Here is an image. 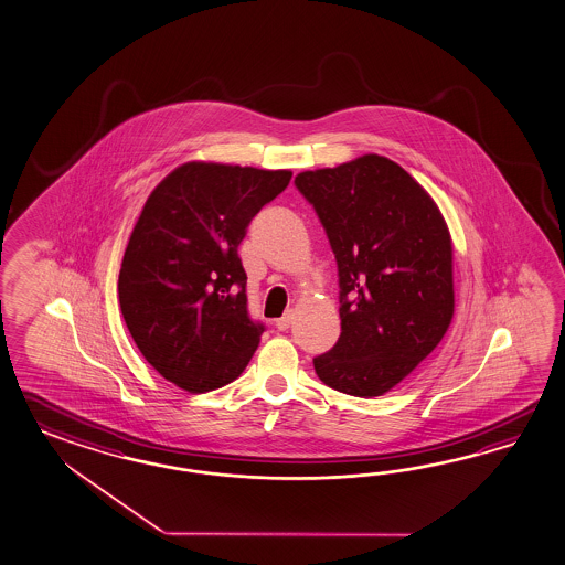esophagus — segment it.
Listing matches in <instances>:
<instances>
[{"label": "esophagus", "instance_id": "34e87169", "mask_svg": "<svg viewBox=\"0 0 565 565\" xmlns=\"http://www.w3.org/2000/svg\"><path fill=\"white\" fill-rule=\"evenodd\" d=\"M291 320H294V315L288 312V315H284L281 318H277L276 327L279 331H288L289 324H291Z\"/></svg>", "mask_w": 565, "mask_h": 565}]
</instances>
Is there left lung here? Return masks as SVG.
<instances>
[{
    "instance_id": "1",
    "label": "left lung",
    "mask_w": 565,
    "mask_h": 565,
    "mask_svg": "<svg viewBox=\"0 0 565 565\" xmlns=\"http://www.w3.org/2000/svg\"><path fill=\"white\" fill-rule=\"evenodd\" d=\"M296 188L331 243L341 337L315 359L324 384L384 396L433 353L454 320V245L427 190L382 154L303 171Z\"/></svg>"
}]
</instances>
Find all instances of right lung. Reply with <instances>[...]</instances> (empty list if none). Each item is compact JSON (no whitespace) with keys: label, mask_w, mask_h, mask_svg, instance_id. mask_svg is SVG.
I'll return each instance as SVG.
<instances>
[{"label":"right lung","mask_w":565,"mask_h":565,"mask_svg":"<svg viewBox=\"0 0 565 565\" xmlns=\"http://www.w3.org/2000/svg\"><path fill=\"white\" fill-rule=\"evenodd\" d=\"M289 180L288 169L190 161L147 198L118 298L142 358L181 390L231 384L257 351L265 329L248 318L238 245Z\"/></svg>","instance_id":"right-lung-1"}]
</instances>
